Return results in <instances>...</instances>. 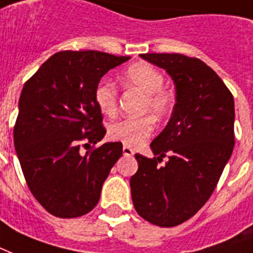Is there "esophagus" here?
Listing matches in <instances>:
<instances>
[{
    "label": "esophagus",
    "mask_w": 253,
    "mask_h": 253,
    "mask_svg": "<svg viewBox=\"0 0 253 253\" xmlns=\"http://www.w3.org/2000/svg\"><path fill=\"white\" fill-rule=\"evenodd\" d=\"M123 155L131 157V155H134V150H132L131 147H128V146H123Z\"/></svg>",
    "instance_id": "esophagus-1"
}]
</instances>
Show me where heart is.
I'll use <instances>...</instances> for the list:
<instances>
[{
    "label": "heart",
    "instance_id": "1",
    "mask_svg": "<svg viewBox=\"0 0 253 253\" xmlns=\"http://www.w3.org/2000/svg\"><path fill=\"white\" fill-rule=\"evenodd\" d=\"M122 84L127 88L138 89L143 93L141 103L142 112H151L155 118L162 119L173 108V96L169 91L162 88L164 75L147 63H136L130 65L122 74ZM93 99L99 111L114 117L118 110V92L114 84L102 82L96 85ZM155 128L154 119L150 115L139 118H128L112 123L108 128L111 139L123 145L138 147L153 134Z\"/></svg>",
    "mask_w": 253,
    "mask_h": 253
}]
</instances>
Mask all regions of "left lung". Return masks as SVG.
<instances>
[{
	"label": "left lung",
	"instance_id": "8db88e82",
	"mask_svg": "<svg viewBox=\"0 0 253 253\" xmlns=\"http://www.w3.org/2000/svg\"><path fill=\"white\" fill-rule=\"evenodd\" d=\"M175 85V104L164 131L151 142L154 158L135 154L130 179L138 214L158 226L193 217L212 196L235 146V102L204 61L179 53H145ZM165 156L168 161L160 162Z\"/></svg>",
	"mask_w": 253,
	"mask_h": 253
}]
</instances>
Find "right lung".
Wrapping results in <instances>:
<instances>
[{"mask_svg": "<svg viewBox=\"0 0 253 253\" xmlns=\"http://www.w3.org/2000/svg\"><path fill=\"white\" fill-rule=\"evenodd\" d=\"M130 59L99 50H63L50 56L24 84L13 130L14 147L32 194L61 218L96 207L103 182L122 157L121 142L80 154V142L106 134L93 92L103 75Z\"/></svg>", "mask_w": 253, "mask_h": 253, "instance_id": "add662e5", "label": "right lung"}]
</instances>
